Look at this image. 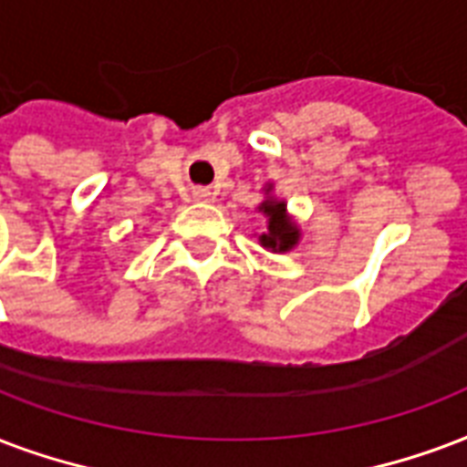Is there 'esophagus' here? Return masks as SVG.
<instances>
[{
    "instance_id": "esophagus-1",
    "label": "esophagus",
    "mask_w": 467,
    "mask_h": 467,
    "mask_svg": "<svg viewBox=\"0 0 467 467\" xmlns=\"http://www.w3.org/2000/svg\"><path fill=\"white\" fill-rule=\"evenodd\" d=\"M193 198L201 202H208L213 198V193H210L208 188H193Z\"/></svg>"
}]
</instances>
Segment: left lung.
<instances>
[{"label": "left lung", "mask_w": 467, "mask_h": 467, "mask_svg": "<svg viewBox=\"0 0 467 467\" xmlns=\"http://www.w3.org/2000/svg\"><path fill=\"white\" fill-rule=\"evenodd\" d=\"M266 193H272V186L266 188ZM259 213H265L266 230L259 234L262 247L272 249V252H289L298 244L301 230L286 213V202L276 201L272 195H266V201L259 205Z\"/></svg>", "instance_id": "left-lung-1"}]
</instances>
